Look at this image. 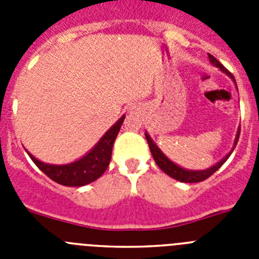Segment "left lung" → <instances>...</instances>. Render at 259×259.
I'll return each instance as SVG.
<instances>
[{"label":"left lung","mask_w":259,"mask_h":259,"mask_svg":"<svg viewBox=\"0 0 259 259\" xmlns=\"http://www.w3.org/2000/svg\"><path fill=\"white\" fill-rule=\"evenodd\" d=\"M209 61L211 65H214L215 67H218L222 72H224L226 75H228V76H230L231 79L235 81V77L232 76V74H231V72H228V71L223 67V65H222L221 62H218V59L215 58V57H212L211 54H209ZM235 83H236V81H235ZM239 136H240V128H237V134H236V137H235V141H233L232 150H231L227 155H224V157L222 158L218 163H215L214 166L209 167V168H206V170H187V168H183V167H180L179 164L174 163L170 158H167L166 155H164V153L162 152L159 148H158L157 144L153 141V139L150 137V135L145 131L146 141H148V144H149V149H150V152H152V155H153V158H154V161H155V163H157V166L159 167V168H161L164 174H167L168 176H171L172 179L178 180V182H182V183H198V182H202V180H206L209 176H211L212 174H214L215 171L218 170L219 167L224 163V162L227 161L228 157L231 155V153H232L233 149H235V146H236L237 141H239Z\"/></svg>","instance_id":"obj_1"}]
</instances>
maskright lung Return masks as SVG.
<instances>
[{
    "mask_svg": "<svg viewBox=\"0 0 259 259\" xmlns=\"http://www.w3.org/2000/svg\"><path fill=\"white\" fill-rule=\"evenodd\" d=\"M125 115L120 116L118 122L107 130L106 134L100 139V141L93 146L92 149L85 155L79 158L77 161L71 162V163H44V162L38 161L37 158L33 157L29 152L27 150L26 152L28 153L33 163L56 183L66 185V187H83V185L97 180L106 171L110 159H111L114 141L118 136Z\"/></svg>",
    "mask_w": 259,
    "mask_h": 259,
    "instance_id": "1",
    "label": "right lung"
}]
</instances>
